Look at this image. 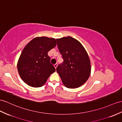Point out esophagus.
Segmentation results:
<instances>
[{"instance_id":"obj_1","label":"esophagus","mask_w":122,"mask_h":122,"mask_svg":"<svg viewBox=\"0 0 122 122\" xmlns=\"http://www.w3.org/2000/svg\"><path fill=\"white\" fill-rule=\"evenodd\" d=\"M57 64H55L54 65V67L55 68V69H56V68H57Z\"/></svg>"}]
</instances>
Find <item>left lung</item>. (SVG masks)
Instances as JSON below:
<instances>
[{
	"instance_id": "left-lung-1",
	"label": "left lung",
	"mask_w": 122,
	"mask_h": 122,
	"mask_svg": "<svg viewBox=\"0 0 122 122\" xmlns=\"http://www.w3.org/2000/svg\"><path fill=\"white\" fill-rule=\"evenodd\" d=\"M57 45L63 59L56 71L66 87L81 86L91 74V63L88 55L81 43L71 37L57 39Z\"/></svg>"
}]
</instances>
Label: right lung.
Listing matches in <instances>:
<instances>
[{
	"mask_svg": "<svg viewBox=\"0 0 122 122\" xmlns=\"http://www.w3.org/2000/svg\"><path fill=\"white\" fill-rule=\"evenodd\" d=\"M56 46L55 39L41 37L33 39L24 48L17 63V70L27 84L41 87L55 72L47 53Z\"/></svg>",
	"mask_w": 122,
	"mask_h": 122,
	"instance_id": "1",
	"label": "right lung"
}]
</instances>
